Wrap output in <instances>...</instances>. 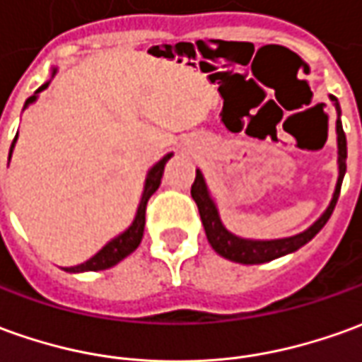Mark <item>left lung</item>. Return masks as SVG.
I'll list each match as a JSON object with an SVG mask.
<instances>
[{
    "label": "left lung",
    "instance_id": "left-lung-1",
    "mask_svg": "<svg viewBox=\"0 0 362 362\" xmlns=\"http://www.w3.org/2000/svg\"><path fill=\"white\" fill-rule=\"evenodd\" d=\"M331 100L335 102L337 114L341 116L337 98L331 96ZM337 144L339 179L327 211L321 214V218H319L317 223L310 226L305 233L296 234V236H290V238H280V240H244V238H238L233 233H228L223 226V223H221L218 211H216L213 199H211L209 191H206L203 173L197 171L195 181L191 185V197L195 199L197 206H199V214H201V221H203V226H205L206 238H209V243L213 246L214 252L221 254L226 260L238 262V264H264V262L276 260V258H280L284 254L296 252L303 244L310 243L311 238L325 226L329 216L333 213V209L337 205L339 193H341V183H343V177H345V171H347V163H345V159H347V138H345V132H343V126H341V119H337Z\"/></svg>",
    "mask_w": 362,
    "mask_h": 362
}]
</instances>
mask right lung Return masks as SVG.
Listing matches in <instances>:
<instances>
[{"label": "right lung", "mask_w": 362, "mask_h": 362, "mask_svg": "<svg viewBox=\"0 0 362 362\" xmlns=\"http://www.w3.org/2000/svg\"><path fill=\"white\" fill-rule=\"evenodd\" d=\"M54 74V72H52ZM49 86V82L43 84V86H39L37 92H35L31 98H27L25 102V106H29L31 102L37 100V94L41 90H45ZM17 138V136H15ZM15 146V139L13 144H11V149H9V157H11V151H13ZM171 157V153H167L161 161H157L156 165L149 169L148 179H146V187H144V195H141V201H139L138 206V214H136V218H134V223L129 226L128 230L124 234H119L118 238H114L112 243H108L104 248H102L100 252L96 254V256H92L90 260H86L84 264H78V266H72V268H64L66 272H96V270H106V268H112V266H116L118 262H122L126 256L134 252L136 248L141 243V238H144V226H146V206H148L149 197L153 195L157 191V187L161 185V177H163V169H165L167 159Z\"/></svg>", "instance_id": "1"}]
</instances>
